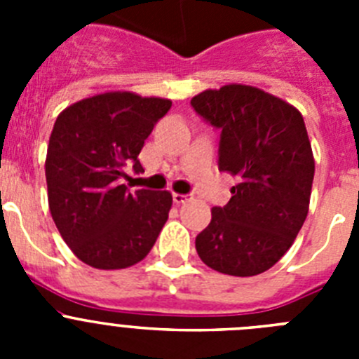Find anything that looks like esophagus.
I'll list each match as a JSON object with an SVG mask.
<instances>
[{"label":"esophagus","instance_id":"1","mask_svg":"<svg viewBox=\"0 0 359 359\" xmlns=\"http://www.w3.org/2000/svg\"><path fill=\"white\" fill-rule=\"evenodd\" d=\"M172 198H174V203H176V205H183V203L189 201L190 196L189 194H172Z\"/></svg>","mask_w":359,"mask_h":359}]
</instances>
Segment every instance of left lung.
<instances>
[{
  "label": "left lung",
  "instance_id": "1",
  "mask_svg": "<svg viewBox=\"0 0 359 359\" xmlns=\"http://www.w3.org/2000/svg\"><path fill=\"white\" fill-rule=\"evenodd\" d=\"M190 106L221 131L219 170L239 177L196 237L198 255L219 273H264L291 248L309 210L315 160L302 115L243 84L203 91Z\"/></svg>",
  "mask_w": 359,
  "mask_h": 359
}]
</instances>
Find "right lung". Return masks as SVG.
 <instances>
[{"mask_svg":"<svg viewBox=\"0 0 359 359\" xmlns=\"http://www.w3.org/2000/svg\"><path fill=\"white\" fill-rule=\"evenodd\" d=\"M172 102L113 91L66 107L53 123L46 152L48 205L75 255L97 269L140 262L169 219L167 190H131L126 165L144 172L138 154Z\"/></svg>","mask_w":359,"mask_h":359,"instance_id":"right-lung-1","label":"right lung"}]
</instances>
